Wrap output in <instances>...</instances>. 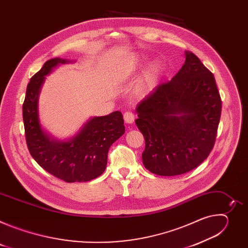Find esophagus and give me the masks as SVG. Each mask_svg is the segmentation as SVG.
Returning <instances> with one entry per match:
<instances>
[{
  "label": "esophagus",
  "instance_id": "34e87169",
  "mask_svg": "<svg viewBox=\"0 0 248 248\" xmlns=\"http://www.w3.org/2000/svg\"><path fill=\"white\" fill-rule=\"evenodd\" d=\"M124 119L126 124H132L134 122V115L131 112H125L124 114Z\"/></svg>",
  "mask_w": 248,
  "mask_h": 248
}]
</instances>
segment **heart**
<instances>
[{"instance_id":"b5f03b06","label":"heart","mask_w":248,"mask_h":248,"mask_svg":"<svg viewBox=\"0 0 248 248\" xmlns=\"http://www.w3.org/2000/svg\"><path fill=\"white\" fill-rule=\"evenodd\" d=\"M143 62H145L144 56H140L139 58L135 59L132 62V64L129 67H127V69H124V72H122L120 74V80L126 79V78L132 73V70L135 67H137L138 65L142 64ZM161 68H162V64L159 61H156L149 65V67L146 69V72L143 76V78H142V80H141L139 88H138V92L140 95H146L153 90V88L155 87V84L158 80V78L160 76Z\"/></svg>"}]
</instances>
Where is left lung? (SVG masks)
I'll use <instances>...</instances> for the list:
<instances>
[{
  "label": "left lung",
  "instance_id": "8db88e82",
  "mask_svg": "<svg viewBox=\"0 0 248 248\" xmlns=\"http://www.w3.org/2000/svg\"><path fill=\"white\" fill-rule=\"evenodd\" d=\"M221 112L213 74L193 53L186 51L179 73L136 107L135 124L145 139L144 167L165 176L198 167L214 147Z\"/></svg>",
  "mask_w": 248,
  "mask_h": 248
}]
</instances>
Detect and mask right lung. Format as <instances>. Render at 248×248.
<instances>
[{
	"mask_svg": "<svg viewBox=\"0 0 248 248\" xmlns=\"http://www.w3.org/2000/svg\"><path fill=\"white\" fill-rule=\"evenodd\" d=\"M72 61L55 58L47 61L26 88L22 117L28 150L45 170L65 183L88 182L101 175L107 166L111 145L125 131L124 118L116 111L91 118L70 139L53 138L41 126L38 98L41 87L53 68Z\"/></svg>",
	"mask_w": 248,
	"mask_h": 248,
	"instance_id": "1",
	"label": "right lung"
}]
</instances>
